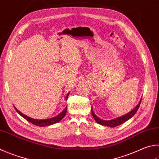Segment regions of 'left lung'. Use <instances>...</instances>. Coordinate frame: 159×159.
<instances>
[{"mask_svg":"<svg viewBox=\"0 0 159 159\" xmlns=\"http://www.w3.org/2000/svg\"><path fill=\"white\" fill-rule=\"evenodd\" d=\"M140 103H141V100L140 101V102L138 103V104L134 108V109H133L131 112H128L127 114L123 115V116L115 118V119H114V120H103L100 119V118L98 117L97 115L94 113L93 111H92V116H93L94 120L96 121L98 124H99V125H102L103 126H109V127H115V126H117L122 125V124L126 122L128 120L131 119V118L134 116L135 113H136L138 109L139 108Z\"/></svg>","mask_w":159,"mask_h":159,"instance_id":"left-lung-1","label":"left lung"}]
</instances>
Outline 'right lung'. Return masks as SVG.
Segmentation results:
<instances>
[{
	"instance_id": "right-lung-1",
	"label": "right lung",
	"mask_w": 159,
	"mask_h": 159,
	"mask_svg": "<svg viewBox=\"0 0 159 159\" xmlns=\"http://www.w3.org/2000/svg\"><path fill=\"white\" fill-rule=\"evenodd\" d=\"M69 94H70V92L67 94V97H66V100L68 98V96H69ZM14 108H15L16 111L18 112V113L21 115V117H23L24 118V119L26 120L27 121H28V122L33 124V125H36V126H50V125H54V124L56 123H57L59 122L60 120H62L63 118H64L65 115H66V112H67V106H66L65 108L63 110V111L60 112V113L57 115V116L54 117H52V118H50V119H47V120H36V119H33V118L31 117H29L26 116V115H24L23 113H21V112L19 111L18 110H17L15 107H14Z\"/></svg>"
}]
</instances>
